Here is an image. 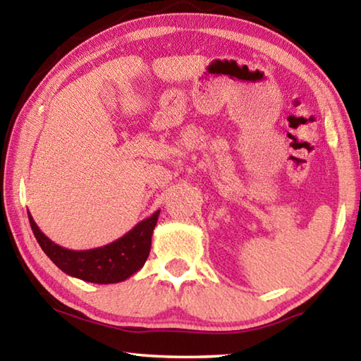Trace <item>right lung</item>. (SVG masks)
Segmentation results:
<instances>
[{"label":"right lung","mask_w":361,"mask_h":361,"mask_svg":"<svg viewBox=\"0 0 361 361\" xmlns=\"http://www.w3.org/2000/svg\"><path fill=\"white\" fill-rule=\"evenodd\" d=\"M161 210L140 221L121 239L92 250H68L54 243L44 235L28 212L33 234L51 261L71 277L90 283H118L129 279L143 267L151 250L152 231Z\"/></svg>","instance_id":"obj_1"}]
</instances>
